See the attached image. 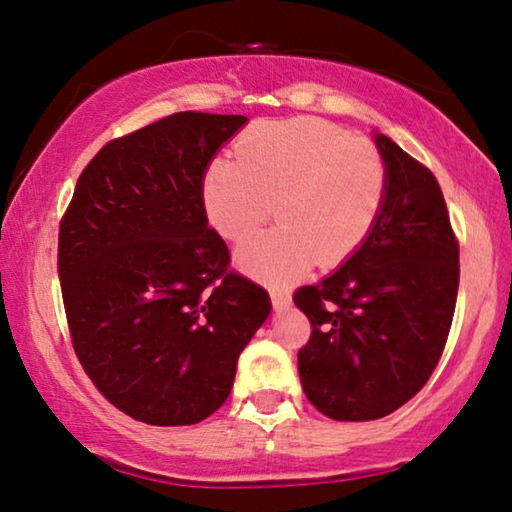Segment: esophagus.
Listing matches in <instances>:
<instances>
[{
	"label": "esophagus",
	"instance_id": "34e87169",
	"mask_svg": "<svg viewBox=\"0 0 512 512\" xmlns=\"http://www.w3.org/2000/svg\"><path fill=\"white\" fill-rule=\"evenodd\" d=\"M271 302H273V307L277 309V311H282V309H287L289 305H291V296L287 291H277V289H273L271 291Z\"/></svg>",
	"mask_w": 512,
	"mask_h": 512
}]
</instances>
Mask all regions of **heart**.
<instances>
[{
    "label": "heart",
    "instance_id": "1",
    "mask_svg": "<svg viewBox=\"0 0 512 512\" xmlns=\"http://www.w3.org/2000/svg\"><path fill=\"white\" fill-rule=\"evenodd\" d=\"M388 194V164L375 144L323 119L264 121L241 137L232 162L216 160L201 180L207 221L241 239L237 262L259 280L284 284L316 262L339 266L363 246Z\"/></svg>",
    "mask_w": 512,
    "mask_h": 512
}]
</instances>
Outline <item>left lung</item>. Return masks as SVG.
<instances>
[{"instance_id": "left-lung-1", "label": "left lung", "mask_w": 512, "mask_h": 512, "mask_svg": "<svg viewBox=\"0 0 512 512\" xmlns=\"http://www.w3.org/2000/svg\"><path fill=\"white\" fill-rule=\"evenodd\" d=\"M388 194L363 246L323 282L300 287L311 336L302 391L332 420L393 413L427 384L445 350L458 293V241L433 173L375 135Z\"/></svg>"}]
</instances>
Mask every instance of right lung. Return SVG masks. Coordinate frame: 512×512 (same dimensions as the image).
Masks as SVG:
<instances>
[{
    "instance_id": "1",
    "label": "right lung",
    "mask_w": 512,
    "mask_h": 512,
    "mask_svg": "<svg viewBox=\"0 0 512 512\" xmlns=\"http://www.w3.org/2000/svg\"><path fill=\"white\" fill-rule=\"evenodd\" d=\"M244 115L176 112L94 155L58 230V277L76 357L110 404L183 427L228 400L237 359L271 314L230 271L201 180Z\"/></svg>"
}]
</instances>
